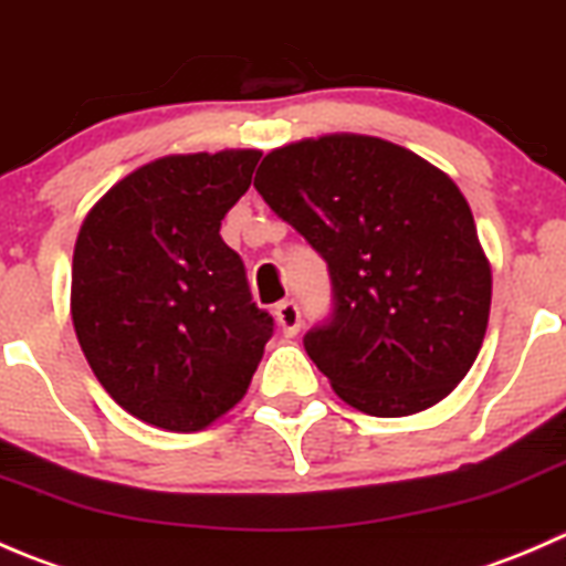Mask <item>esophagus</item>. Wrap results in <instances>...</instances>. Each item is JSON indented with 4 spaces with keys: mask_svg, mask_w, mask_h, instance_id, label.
<instances>
[{
    "mask_svg": "<svg viewBox=\"0 0 566 566\" xmlns=\"http://www.w3.org/2000/svg\"><path fill=\"white\" fill-rule=\"evenodd\" d=\"M275 318H277V327L283 329V335H296L300 333V324H302V316H300V307H296V302H281V305L275 307Z\"/></svg>",
    "mask_w": 566,
    "mask_h": 566,
    "instance_id": "esophagus-1",
    "label": "esophagus"
}]
</instances>
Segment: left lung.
Masks as SVG:
<instances>
[{
  "label": "left lung",
  "instance_id": "1",
  "mask_svg": "<svg viewBox=\"0 0 566 566\" xmlns=\"http://www.w3.org/2000/svg\"><path fill=\"white\" fill-rule=\"evenodd\" d=\"M255 189L327 261L335 318L305 352L377 418L443 401L484 344L492 270L465 195L423 156L368 134L270 150Z\"/></svg>",
  "mask_w": 566,
  "mask_h": 566
}]
</instances>
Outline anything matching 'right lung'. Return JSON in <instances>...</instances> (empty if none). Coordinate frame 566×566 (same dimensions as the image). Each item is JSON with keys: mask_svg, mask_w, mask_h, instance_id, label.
Instances as JSON below:
<instances>
[{"mask_svg": "<svg viewBox=\"0 0 566 566\" xmlns=\"http://www.w3.org/2000/svg\"><path fill=\"white\" fill-rule=\"evenodd\" d=\"M255 148L170 154L112 184L82 220L71 318L95 379L126 412L200 432L248 394L272 335L220 237Z\"/></svg>", "mask_w": 566, "mask_h": 566, "instance_id": "add662e5", "label": "right lung"}]
</instances>
